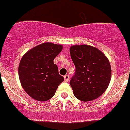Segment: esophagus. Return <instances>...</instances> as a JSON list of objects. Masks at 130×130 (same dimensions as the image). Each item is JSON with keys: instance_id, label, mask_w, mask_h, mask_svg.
<instances>
[{"instance_id": "34e87169", "label": "esophagus", "mask_w": 130, "mask_h": 130, "mask_svg": "<svg viewBox=\"0 0 130 130\" xmlns=\"http://www.w3.org/2000/svg\"><path fill=\"white\" fill-rule=\"evenodd\" d=\"M69 79H70L69 75H68V74H67V75H64V80H65V81L68 82V81H69Z\"/></svg>"}]
</instances>
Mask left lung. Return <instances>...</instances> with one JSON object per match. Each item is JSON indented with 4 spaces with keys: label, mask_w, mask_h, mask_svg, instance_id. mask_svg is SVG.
<instances>
[{
    "label": "left lung",
    "mask_w": 130,
    "mask_h": 130,
    "mask_svg": "<svg viewBox=\"0 0 130 130\" xmlns=\"http://www.w3.org/2000/svg\"><path fill=\"white\" fill-rule=\"evenodd\" d=\"M75 67L70 85L75 96L83 102L96 99L107 89L111 78V67L106 55L99 49L87 45L70 47Z\"/></svg>",
    "instance_id": "obj_1"
}]
</instances>
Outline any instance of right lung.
I'll return each mask as SVG.
<instances>
[{"label": "right lung", "mask_w": 130, "mask_h": 130, "mask_svg": "<svg viewBox=\"0 0 130 130\" xmlns=\"http://www.w3.org/2000/svg\"><path fill=\"white\" fill-rule=\"evenodd\" d=\"M59 44L44 43L31 49L19 62V78L23 89L33 99L45 102L55 95L64 80L53 61L62 50Z\"/></svg>", "instance_id": "obj_1"}]
</instances>
